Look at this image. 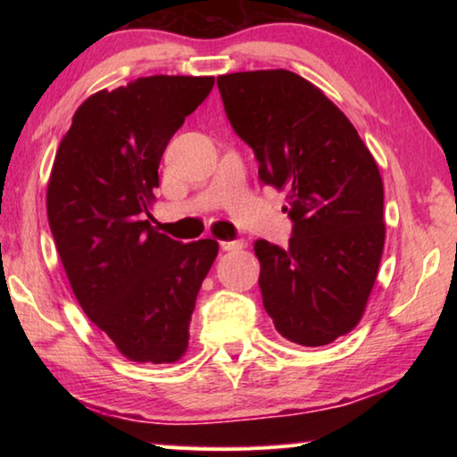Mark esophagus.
Masks as SVG:
<instances>
[{"label":"esophagus","mask_w":457,"mask_h":457,"mask_svg":"<svg viewBox=\"0 0 457 457\" xmlns=\"http://www.w3.org/2000/svg\"><path fill=\"white\" fill-rule=\"evenodd\" d=\"M245 245L244 239H231V242H220V247L223 252H237Z\"/></svg>","instance_id":"esophagus-1"}]
</instances>
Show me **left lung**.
Segmentation results:
<instances>
[{
  "mask_svg": "<svg viewBox=\"0 0 457 457\" xmlns=\"http://www.w3.org/2000/svg\"><path fill=\"white\" fill-rule=\"evenodd\" d=\"M218 88L260 179L288 189V245L253 244L266 312L292 343L328 345L357 327L383 256L373 154L322 90L290 71L223 74Z\"/></svg>",
  "mask_w": 457,
  "mask_h": 457,
  "instance_id": "obj_1",
  "label": "left lung"
}]
</instances>
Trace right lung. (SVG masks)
<instances>
[{"label":"right lung","instance_id":"obj_1","mask_svg":"<svg viewBox=\"0 0 457 457\" xmlns=\"http://www.w3.org/2000/svg\"><path fill=\"white\" fill-rule=\"evenodd\" d=\"M213 76H146L84 100L60 141L48 221L82 311L127 359L175 362L189 343L201 282L220 245L181 244L149 220L167 143Z\"/></svg>","mask_w":457,"mask_h":457}]
</instances>
